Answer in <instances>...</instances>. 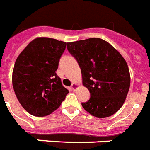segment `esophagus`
Here are the masks:
<instances>
[{"label":"esophagus","instance_id":"1","mask_svg":"<svg viewBox=\"0 0 150 150\" xmlns=\"http://www.w3.org/2000/svg\"><path fill=\"white\" fill-rule=\"evenodd\" d=\"M71 90H73V91H75V90L78 88V85L75 83H73L71 84Z\"/></svg>","mask_w":150,"mask_h":150}]
</instances>
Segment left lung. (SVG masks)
<instances>
[{
  "label": "left lung",
  "mask_w": 150,
  "mask_h": 150,
  "mask_svg": "<svg viewBox=\"0 0 150 150\" xmlns=\"http://www.w3.org/2000/svg\"><path fill=\"white\" fill-rule=\"evenodd\" d=\"M67 47L78 62L83 84L91 93L89 100L82 103L84 110L99 118L115 114L126 100L130 85L126 60L99 38L67 43Z\"/></svg>",
  "instance_id": "1"
}]
</instances>
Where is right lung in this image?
<instances>
[{
  "label": "right lung",
  "instance_id": "add662e5",
  "mask_svg": "<svg viewBox=\"0 0 150 150\" xmlns=\"http://www.w3.org/2000/svg\"><path fill=\"white\" fill-rule=\"evenodd\" d=\"M67 43L39 37L19 55L13 72V86L17 99L30 115L44 117L60 106L68 94L56 75Z\"/></svg>",
  "mask_w": 150,
  "mask_h": 150
}]
</instances>
